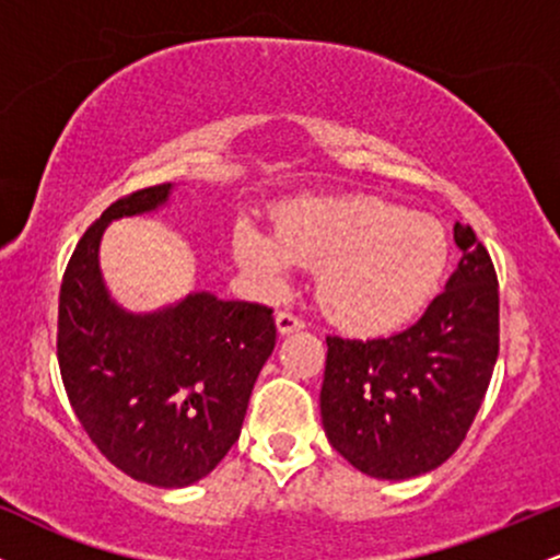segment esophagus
Wrapping results in <instances>:
<instances>
[{"instance_id":"1","label":"esophagus","mask_w":560,"mask_h":560,"mask_svg":"<svg viewBox=\"0 0 560 560\" xmlns=\"http://www.w3.org/2000/svg\"><path fill=\"white\" fill-rule=\"evenodd\" d=\"M302 326H305V324H302V318L294 316V313H289V311L276 313V329H279V334L300 331Z\"/></svg>"}]
</instances>
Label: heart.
<instances>
[{
  "mask_svg": "<svg viewBox=\"0 0 560 560\" xmlns=\"http://www.w3.org/2000/svg\"><path fill=\"white\" fill-rule=\"evenodd\" d=\"M231 249L266 292L287 287L289 268H316L320 311L352 334H389L440 292L450 260L445 229L376 197H300L279 205L273 234L234 226Z\"/></svg>",
  "mask_w": 560,
  "mask_h": 560,
  "instance_id": "heart-1",
  "label": "heart"
}]
</instances>
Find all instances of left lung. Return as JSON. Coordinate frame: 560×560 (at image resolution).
Here are the masks:
<instances>
[{
    "mask_svg": "<svg viewBox=\"0 0 560 560\" xmlns=\"http://www.w3.org/2000/svg\"><path fill=\"white\" fill-rule=\"evenodd\" d=\"M460 260L427 313L392 337H326L320 421L331 447L376 479H413L466 440L500 347L498 276L471 226L455 223Z\"/></svg>",
    "mask_w": 560,
    "mask_h": 560,
    "instance_id": "1",
    "label": "left lung"
}]
</instances>
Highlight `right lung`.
<instances>
[{"mask_svg": "<svg viewBox=\"0 0 560 560\" xmlns=\"http://www.w3.org/2000/svg\"><path fill=\"white\" fill-rule=\"evenodd\" d=\"M173 184L113 202L62 276L57 361L68 400L100 453L131 479L189 487L240 440L255 378L276 345L271 307L191 292L131 313L107 292L100 242L113 221L152 213Z\"/></svg>", "mask_w": 560, "mask_h": 560, "instance_id": "1", "label": "right lung"}]
</instances>
